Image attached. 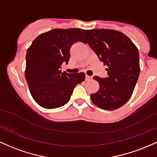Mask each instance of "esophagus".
Wrapping results in <instances>:
<instances>
[{
  "mask_svg": "<svg viewBox=\"0 0 157 157\" xmlns=\"http://www.w3.org/2000/svg\"><path fill=\"white\" fill-rule=\"evenodd\" d=\"M85 78H86V80H87V81H90V80H92V79H93V77L92 76H90V75H86Z\"/></svg>",
  "mask_w": 157,
  "mask_h": 157,
  "instance_id": "esophagus-1",
  "label": "esophagus"
}]
</instances>
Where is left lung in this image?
<instances>
[{
  "label": "left lung",
  "instance_id": "left-lung-1",
  "mask_svg": "<svg viewBox=\"0 0 157 157\" xmlns=\"http://www.w3.org/2000/svg\"><path fill=\"white\" fill-rule=\"evenodd\" d=\"M90 48L107 65L108 76H94L99 89L90 95L93 104L107 110H117L129 100L140 75V54L128 37L113 29L83 30Z\"/></svg>",
  "mask_w": 157,
  "mask_h": 157
}]
</instances>
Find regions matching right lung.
I'll list each match as a JSON object with an SVG mask.
<instances>
[{"label": "right lung", "mask_w": 157, "mask_h": 157, "mask_svg": "<svg viewBox=\"0 0 157 157\" xmlns=\"http://www.w3.org/2000/svg\"><path fill=\"white\" fill-rule=\"evenodd\" d=\"M80 29H55L42 33L33 41L26 55L25 77L29 91L38 105L53 109L69 101L75 86L85 78L84 73H62L68 64L70 50L76 42L86 44Z\"/></svg>", "instance_id": "obj_1"}]
</instances>
